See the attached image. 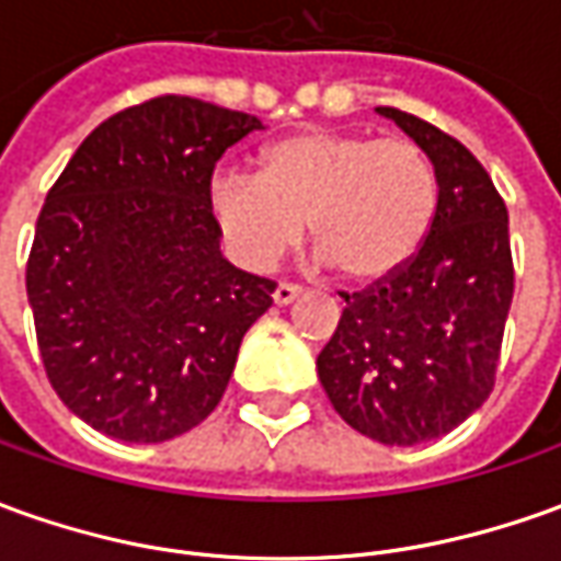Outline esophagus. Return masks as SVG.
Listing matches in <instances>:
<instances>
[{"mask_svg":"<svg viewBox=\"0 0 561 561\" xmlns=\"http://www.w3.org/2000/svg\"><path fill=\"white\" fill-rule=\"evenodd\" d=\"M299 293H302V289L293 287V284H277V287H274V293H272V299H274V305H277V308H284V305L296 302V299H299Z\"/></svg>","mask_w":561,"mask_h":561,"instance_id":"34e87169","label":"esophagus"}]
</instances>
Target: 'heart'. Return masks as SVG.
<instances>
[{
    "label": "heart",
    "instance_id": "heart-1",
    "mask_svg": "<svg viewBox=\"0 0 561 561\" xmlns=\"http://www.w3.org/2000/svg\"><path fill=\"white\" fill-rule=\"evenodd\" d=\"M436 214V176L409 140L299 130L265 146L256 176L216 173L207 216L241 268L268 272L302 241L345 284H378L419 253Z\"/></svg>",
    "mask_w": 561,
    "mask_h": 561
}]
</instances>
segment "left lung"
I'll use <instances>...</instances> for the list:
<instances>
[{
  "label": "left lung",
  "mask_w": 561,
  "mask_h": 561,
  "mask_svg": "<svg viewBox=\"0 0 561 561\" xmlns=\"http://www.w3.org/2000/svg\"><path fill=\"white\" fill-rule=\"evenodd\" d=\"M376 112L431 158L436 214L409 265L345 296L318 376L357 434L419 446L455 431L492 393L513 302L507 207L449 134L391 106Z\"/></svg>",
  "instance_id": "1"
}]
</instances>
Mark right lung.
I'll use <instances>...</instances> for the list:
<instances>
[{
  "label": "right lung",
  "instance_id": "add662e5",
  "mask_svg": "<svg viewBox=\"0 0 561 561\" xmlns=\"http://www.w3.org/2000/svg\"><path fill=\"white\" fill-rule=\"evenodd\" d=\"M262 122L156 96L94 127L38 214L26 296L48 381L72 415L164 443L222 400L274 284L234 268L207 216L226 149Z\"/></svg>",
  "mask_w": 561,
  "mask_h": 561
}]
</instances>
